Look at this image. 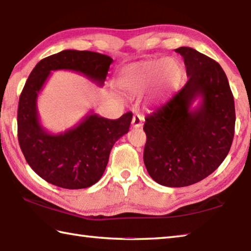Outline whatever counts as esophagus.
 Returning <instances> with one entry per match:
<instances>
[{
  "instance_id": "esophagus-1",
  "label": "esophagus",
  "mask_w": 251,
  "mask_h": 251,
  "mask_svg": "<svg viewBox=\"0 0 251 251\" xmlns=\"http://www.w3.org/2000/svg\"><path fill=\"white\" fill-rule=\"evenodd\" d=\"M142 116L140 115H134L132 117V121H131V126L134 127V128H139V127L142 126Z\"/></svg>"
}]
</instances>
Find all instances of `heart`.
I'll list each match as a JSON object with an SVG mask.
<instances>
[{
    "mask_svg": "<svg viewBox=\"0 0 251 251\" xmlns=\"http://www.w3.org/2000/svg\"><path fill=\"white\" fill-rule=\"evenodd\" d=\"M184 78V65L175 57L155 58L134 64L123 71L120 83L131 93L148 90L155 83L159 99L175 91Z\"/></svg>",
    "mask_w": 251,
    "mask_h": 251,
    "instance_id": "heart-1",
    "label": "heart"
}]
</instances>
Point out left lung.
I'll use <instances>...</instances> for the list:
<instances>
[{
	"instance_id": "8db88e82",
	"label": "left lung",
	"mask_w": 251,
	"mask_h": 251,
	"mask_svg": "<svg viewBox=\"0 0 251 251\" xmlns=\"http://www.w3.org/2000/svg\"><path fill=\"white\" fill-rule=\"evenodd\" d=\"M175 52L184 57L188 80L146 117L144 162L158 184L185 187L213 173L226 158L236 117L233 93L220 64L191 48Z\"/></svg>"
}]
</instances>
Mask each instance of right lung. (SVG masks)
I'll return each instance as SVG.
<instances>
[{"label":"right lung","mask_w":251,"mask_h":251,"mask_svg":"<svg viewBox=\"0 0 251 251\" xmlns=\"http://www.w3.org/2000/svg\"><path fill=\"white\" fill-rule=\"evenodd\" d=\"M112 62L97 52L64 50L43 58L29 75L18 103V141L27 163L48 183L66 189L95 185L104 173L112 147L128 132L132 113L109 120L90 111L72 128L52 134L39 119V93L51 72L58 70L79 73L101 87Z\"/></svg>","instance_id":"obj_1"}]
</instances>
